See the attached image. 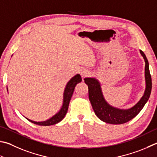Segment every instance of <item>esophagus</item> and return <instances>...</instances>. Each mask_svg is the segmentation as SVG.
I'll list each match as a JSON object with an SVG mask.
<instances>
[{"instance_id": "1", "label": "esophagus", "mask_w": 157, "mask_h": 157, "mask_svg": "<svg viewBox=\"0 0 157 157\" xmlns=\"http://www.w3.org/2000/svg\"><path fill=\"white\" fill-rule=\"evenodd\" d=\"M80 74H81L82 78H85V77H86L89 75V71L87 69H83L80 71Z\"/></svg>"}]
</instances>
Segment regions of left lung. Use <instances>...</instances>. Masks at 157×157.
Instances as JSON below:
<instances>
[{"instance_id": "1", "label": "left lung", "mask_w": 157, "mask_h": 157, "mask_svg": "<svg viewBox=\"0 0 157 157\" xmlns=\"http://www.w3.org/2000/svg\"><path fill=\"white\" fill-rule=\"evenodd\" d=\"M145 61V88L143 96L136 104L130 108L121 109L111 106L107 102L102 92L100 82L95 78H86L84 82L88 87V98L97 117L102 121L111 124H122L129 121L138 115L146 104L152 90V78L149 63L143 51L139 50Z\"/></svg>"}]
</instances>
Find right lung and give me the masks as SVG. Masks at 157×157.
<instances>
[{"mask_svg":"<svg viewBox=\"0 0 157 157\" xmlns=\"http://www.w3.org/2000/svg\"><path fill=\"white\" fill-rule=\"evenodd\" d=\"M82 78L79 74H76L75 76H73L70 80L67 82V84L65 86L64 93H63V101H62V105L60 108V109L58 113H56L55 115L51 117V118L47 119L46 121H35L31 119L26 118L27 120L31 121V123L36 125H40V126H51V125H54L59 123L61 121L63 118L66 115L67 113L68 108H69V102L71 99V97L73 95L74 89L77 85V84L79 83L82 82ZM7 89L8 88H7ZM8 91V90H7Z\"/></svg>","mask_w":157,"mask_h":157,"instance_id":"obj_1","label":"right lung"}]
</instances>
